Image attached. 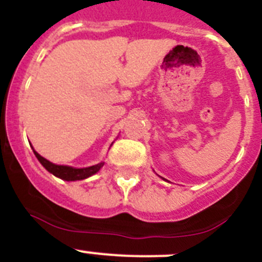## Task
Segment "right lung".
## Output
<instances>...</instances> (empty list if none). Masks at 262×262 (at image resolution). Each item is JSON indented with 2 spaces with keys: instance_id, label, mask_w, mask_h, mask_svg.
I'll return each instance as SVG.
<instances>
[{
  "instance_id": "right-lung-1",
  "label": "right lung",
  "mask_w": 262,
  "mask_h": 262,
  "mask_svg": "<svg viewBox=\"0 0 262 262\" xmlns=\"http://www.w3.org/2000/svg\"><path fill=\"white\" fill-rule=\"evenodd\" d=\"M36 158L39 160V162L49 171L52 172L53 175L57 176V178L63 179L66 181H76V180H83V179L90 178L91 175L96 173L100 168L104 166V162L97 163V165L91 166V167H86V168H73L70 167V166H59V165H54V163L49 162L48 160H46L44 157H41L38 152H35Z\"/></svg>"
}]
</instances>
